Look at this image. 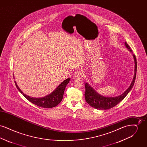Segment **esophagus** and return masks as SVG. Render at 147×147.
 <instances>
[{"label":"esophagus","instance_id":"obj_1","mask_svg":"<svg viewBox=\"0 0 147 147\" xmlns=\"http://www.w3.org/2000/svg\"><path fill=\"white\" fill-rule=\"evenodd\" d=\"M83 76V73L81 70H78L75 72V73L73 75V77L75 79H81Z\"/></svg>","mask_w":147,"mask_h":147}]
</instances>
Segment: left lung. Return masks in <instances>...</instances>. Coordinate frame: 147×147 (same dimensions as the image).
<instances>
[{
	"mask_svg": "<svg viewBox=\"0 0 147 147\" xmlns=\"http://www.w3.org/2000/svg\"><path fill=\"white\" fill-rule=\"evenodd\" d=\"M125 45L126 47L129 49L131 52H132V49H131L130 46L125 42ZM134 63H135V69H134V75L133 77V80L129 86V88L126 90L125 92H123L122 95L116 97H111V98H107L102 96L99 95L96 91H95L91 86L89 85L88 83L85 84V98L86 102L90 105L92 107L101 110H106L108 109H110L116 105H117L122 100L124 99L126 97L128 92L131 90L133 88V85L134 84L136 78V73H137V59L134 55H133Z\"/></svg>",
	"mask_w": 147,
	"mask_h": 147,
	"instance_id": "1",
	"label": "left lung"
}]
</instances>
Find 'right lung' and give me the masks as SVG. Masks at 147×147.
<instances>
[{
  "mask_svg": "<svg viewBox=\"0 0 147 147\" xmlns=\"http://www.w3.org/2000/svg\"><path fill=\"white\" fill-rule=\"evenodd\" d=\"M70 79V78H69L67 79L64 80L52 93L41 98H31L25 95L20 89L15 82V83L19 91L21 94H22L25 98H27L29 101L32 104L43 108H52L58 105L61 102L63 98V94L65 88L69 82Z\"/></svg>",
  "mask_w": 147,
  "mask_h": 147,
  "instance_id": "1",
  "label": "right lung"
}]
</instances>
